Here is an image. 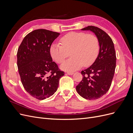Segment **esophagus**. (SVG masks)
<instances>
[{
	"mask_svg": "<svg viewBox=\"0 0 133 133\" xmlns=\"http://www.w3.org/2000/svg\"><path fill=\"white\" fill-rule=\"evenodd\" d=\"M73 74H74L73 72H68L67 73V74L69 75H72Z\"/></svg>",
	"mask_w": 133,
	"mask_h": 133,
	"instance_id": "34e87169",
	"label": "esophagus"
}]
</instances>
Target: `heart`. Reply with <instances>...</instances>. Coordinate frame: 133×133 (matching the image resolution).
<instances>
[{"label":"heart","instance_id":"1","mask_svg":"<svg viewBox=\"0 0 133 133\" xmlns=\"http://www.w3.org/2000/svg\"><path fill=\"white\" fill-rule=\"evenodd\" d=\"M62 44L54 43L50 48V53L55 61L61 64L70 55L71 58L61 65L62 69L74 71L84 65L89 66L97 58L99 51V43L94 35L84 32L71 31L60 39Z\"/></svg>","mask_w":133,"mask_h":133}]
</instances>
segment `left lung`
<instances>
[{
	"label": "left lung",
	"instance_id": "obj_1",
	"mask_svg": "<svg viewBox=\"0 0 133 133\" xmlns=\"http://www.w3.org/2000/svg\"><path fill=\"white\" fill-rule=\"evenodd\" d=\"M82 30H90L99 43L98 57L92 65L82 70V80L76 87L78 93L88 100H95L105 94L111 86L116 67V53L112 39L105 31L94 26Z\"/></svg>",
	"mask_w": 133,
	"mask_h": 133
}]
</instances>
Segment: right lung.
I'll list each match as a JSON object with an SVG mask.
<instances>
[{
	"instance_id": "1",
	"label": "right lung",
	"mask_w": 133,
	"mask_h": 133,
	"mask_svg": "<svg viewBox=\"0 0 133 133\" xmlns=\"http://www.w3.org/2000/svg\"><path fill=\"white\" fill-rule=\"evenodd\" d=\"M60 33L46 29L30 32L23 39L17 52V65L22 83L31 96L44 100L57 90L64 75L51 57L50 48Z\"/></svg>"
}]
</instances>
